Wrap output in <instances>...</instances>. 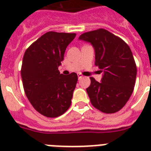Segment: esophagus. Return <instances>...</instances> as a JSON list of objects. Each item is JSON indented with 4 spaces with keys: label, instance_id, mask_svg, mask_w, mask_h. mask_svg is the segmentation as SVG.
<instances>
[{
    "label": "esophagus",
    "instance_id": "1",
    "mask_svg": "<svg viewBox=\"0 0 151 151\" xmlns=\"http://www.w3.org/2000/svg\"><path fill=\"white\" fill-rule=\"evenodd\" d=\"M78 79H80V78H82V77H83V76H82L81 73H78Z\"/></svg>",
    "mask_w": 151,
    "mask_h": 151
}]
</instances>
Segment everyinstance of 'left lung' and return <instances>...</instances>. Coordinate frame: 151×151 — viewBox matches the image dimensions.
<instances>
[{
    "label": "left lung",
    "instance_id": "1",
    "mask_svg": "<svg viewBox=\"0 0 151 151\" xmlns=\"http://www.w3.org/2000/svg\"><path fill=\"white\" fill-rule=\"evenodd\" d=\"M79 39L95 50V66L102 69L101 82L91 77L86 91L93 106L104 113H114L127 103L134 90L137 66L129 45L104 29L85 32Z\"/></svg>",
    "mask_w": 151,
    "mask_h": 151
}]
</instances>
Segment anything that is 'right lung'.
Masks as SVG:
<instances>
[{"label": "right lung", "instance_id": "right-lung-1", "mask_svg": "<svg viewBox=\"0 0 151 151\" xmlns=\"http://www.w3.org/2000/svg\"><path fill=\"white\" fill-rule=\"evenodd\" d=\"M76 35L47 32L24 54L21 67L24 91L35 110L46 117L60 116L71 105L78 76L76 73L63 76L58 67Z\"/></svg>", "mask_w": 151, "mask_h": 151}]
</instances>
